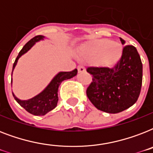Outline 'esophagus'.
I'll return each instance as SVG.
<instances>
[{
    "mask_svg": "<svg viewBox=\"0 0 153 153\" xmlns=\"http://www.w3.org/2000/svg\"><path fill=\"white\" fill-rule=\"evenodd\" d=\"M78 71H79V73L85 72L86 71V68H85L82 65H79V66H78Z\"/></svg>",
    "mask_w": 153,
    "mask_h": 153,
    "instance_id": "esophagus-1",
    "label": "esophagus"
}]
</instances>
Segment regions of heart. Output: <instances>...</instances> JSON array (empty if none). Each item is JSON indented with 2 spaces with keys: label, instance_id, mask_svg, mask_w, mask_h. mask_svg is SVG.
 <instances>
[{
  "label": "heart",
  "instance_id": "obj_1",
  "mask_svg": "<svg viewBox=\"0 0 153 153\" xmlns=\"http://www.w3.org/2000/svg\"><path fill=\"white\" fill-rule=\"evenodd\" d=\"M121 46L118 43L108 39H99L84 45L79 51L80 57L86 59H95L103 66H113L121 55Z\"/></svg>",
  "mask_w": 153,
  "mask_h": 153
}]
</instances>
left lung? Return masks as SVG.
I'll use <instances>...</instances> for the list:
<instances>
[{
  "mask_svg": "<svg viewBox=\"0 0 153 153\" xmlns=\"http://www.w3.org/2000/svg\"><path fill=\"white\" fill-rule=\"evenodd\" d=\"M86 71L93 76L86 95L101 111L117 114L137 101L142 85L143 67L140 55L133 45L124 47L120 59L112 68L88 67Z\"/></svg>",
  "mask_w": 153,
  "mask_h": 153,
  "instance_id": "8db88e82",
  "label": "left lung"
}]
</instances>
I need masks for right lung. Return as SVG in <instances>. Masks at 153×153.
<instances>
[{"label":"right lung","mask_w":153,"mask_h":153,"mask_svg":"<svg viewBox=\"0 0 153 153\" xmlns=\"http://www.w3.org/2000/svg\"><path fill=\"white\" fill-rule=\"evenodd\" d=\"M44 36H36L33 37L32 39H30L23 48L20 50V51L18 54L17 57L16 59L15 62L13 63V71L15 68L16 62H17L19 58L25 53L27 52L29 49H31L33 45L36 44V42L39 41L40 39H43ZM78 72V70L74 69L72 71H64L59 72L54 77V79L51 81V82L48 84V86L42 91L41 93L39 94L38 95L35 96L34 98L28 99V100H20L13 94V97L15 100L22 106L24 109H25L26 111H27L30 114L36 116H42L48 113L49 111L55 109L57 105V102L59 98H58V90L59 86L61 84L63 80L70 79L75 76Z\"/></svg>","instance_id":"obj_1"}]
</instances>
